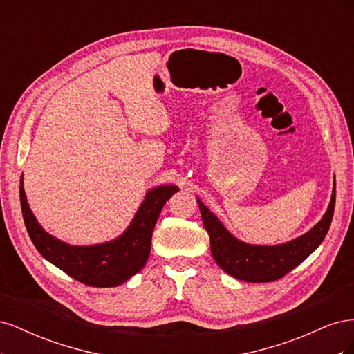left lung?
Returning a JSON list of instances; mask_svg holds the SVG:
<instances>
[{
	"instance_id": "obj_1",
	"label": "left lung",
	"mask_w": 354,
	"mask_h": 354,
	"mask_svg": "<svg viewBox=\"0 0 354 354\" xmlns=\"http://www.w3.org/2000/svg\"><path fill=\"white\" fill-rule=\"evenodd\" d=\"M203 227L211 241L214 260L227 274L245 282H273L301 264L322 243L335 208V181L326 212L319 223L301 236L277 245H252L232 234L220 218L199 198Z\"/></svg>"
}]
</instances>
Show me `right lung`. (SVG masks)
Wrapping results in <instances>:
<instances>
[{"instance_id":"obj_1","label":"right lung","mask_w":354,"mask_h":354,"mask_svg":"<svg viewBox=\"0 0 354 354\" xmlns=\"http://www.w3.org/2000/svg\"><path fill=\"white\" fill-rule=\"evenodd\" d=\"M178 187L160 185L147 190L128 227L112 241L94 245H71L44 230L30 211L20 177V205L30 241L47 261L88 286L109 288L127 282L140 272L151 254L155 224L165 202Z\"/></svg>"}]
</instances>
